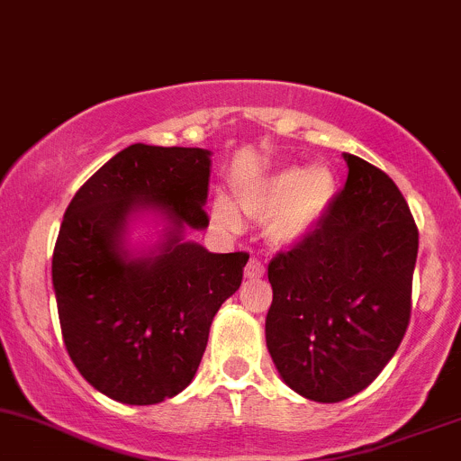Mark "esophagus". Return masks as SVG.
<instances>
[{
  "label": "esophagus",
  "instance_id": "obj_1",
  "mask_svg": "<svg viewBox=\"0 0 461 461\" xmlns=\"http://www.w3.org/2000/svg\"><path fill=\"white\" fill-rule=\"evenodd\" d=\"M264 272H266L264 261L252 257V259L249 261V266H246V276H249V279H259V276H264Z\"/></svg>",
  "mask_w": 461,
  "mask_h": 461
}]
</instances>
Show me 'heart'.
Listing matches in <instances>:
<instances>
[{
    "label": "heart",
    "instance_id": "1",
    "mask_svg": "<svg viewBox=\"0 0 461 461\" xmlns=\"http://www.w3.org/2000/svg\"><path fill=\"white\" fill-rule=\"evenodd\" d=\"M334 193L336 180L328 167H285L241 186L240 204L252 217H272L270 235L276 244H296L323 221ZM217 212L226 224L237 226V215L229 204L221 202Z\"/></svg>",
    "mask_w": 461,
    "mask_h": 461
}]
</instances>
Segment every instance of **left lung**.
Segmentation results:
<instances>
[{
  "instance_id": "1",
  "label": "left lung",
  "mask_w": 461,
  "mask_h": 461,
  "mask_svg": "<svg viewBox=\"0 0 461 461\" xmlns=\"http://www.w3.org/2000/svg\"><path fill=\"white\" fill-rule=\"evenodd\" d=\"M349 173L328 215L268 266L266 343L281 378L314 402L369 387L411 319L418 226L384 171L345 153Z\"/></svg>"
}]
</instances>
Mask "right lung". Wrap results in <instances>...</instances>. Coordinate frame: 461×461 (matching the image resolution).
<instances>
[{"mask_svg":"<svg viewBox=\"0 0 461 461\" xmlns=\"http://www.w3.org/2000/svg\"><path fill=\"white\" fill-rule=\"evenodd\" d=\"M211 151L130 145L72 197L52 255L63 343L83 378L122 404L173 398L200 367L212 316L237 292L249 252L185 241L206 229ZM142 210L170 226L130 258L126 226Z\"/></svg>","mask_w":461,"mask_h":461,"instance_id":"right-lung-1","label":"right lung"}]
</instances>
